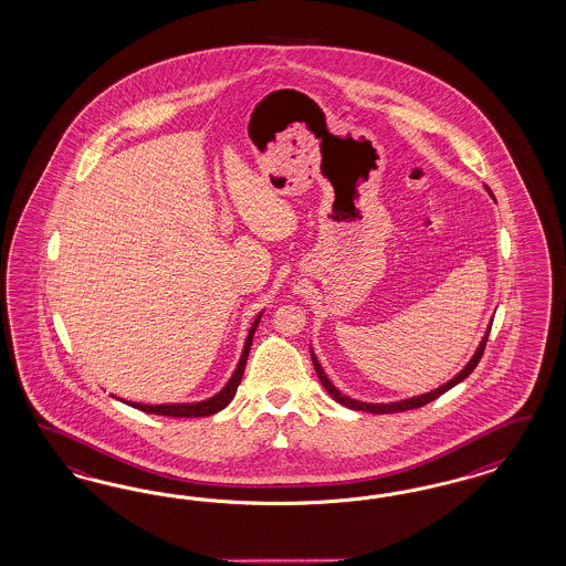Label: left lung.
Returning a JSON list of instances; mask_svg holds the SVG:
<instances>
[{
	"label": "left lung",
	"mask_w": 566,
	"mask_h": 566,
	"mask_svg": "<svg viewBox=\"0 0 566 566\" xmlns=\"http://www.w3.org/2000/svg\"><path fill=\"white\" fill-rule=\"evenodd\" d=\"M488 336H490V329H488V334L483 336V340H481L480 348H478V353L473 355V359L467 363V367H464L463 371L459 374L457 377H452L448 384L444 386H440V388H436V390H431L428 395L415 396V398H409V400H400V402H392V405H369V402H360V400H353V398H348V396H344L343 392H338L334 386H332V381L327 379L326 374H324V369H322V365H319V360L315 359V355L311 353V359H313V365H315V371H317V377H319V381H322V386L326 388L327 395L332 396L336 402H340L344 407H348V409H353V411H365V412H376V415H381V412H402V411H411V409H419V407H426L428 402L431 400H436V398H440V396L448 392L450 388H454L457 384H461L464 377L471 376L473 374V369L478 367V363H480L481 357H483V350H485V343H488Z\"/></svg>",
	"instance_id": "obj_1"
}]
</instances>
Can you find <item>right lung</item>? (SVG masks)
I'll list each match as a JSON object with an SVG mask.
<instances>
[{"instance_id": "right-lung-1", "label": "right lung", "mask_w": 566, "mask_h": 566, "mask_svg": "<svg viewBox=\"0 0 566 566\" xmlns=\"http://www.w3.org/2000/svg\"><path fill=\"white\" fill-rule=\"evenodd\" d=\"M259 319L261 315H258V319L253 322V326L249 329V336H247V343L242 348V357L239 360V367L237 371L230 377V381L223 386L222 392L203 400V402H192V405H138V402H130V407H135L138 411L151 412V415H164V417H209L213 412L222 411L223 407H228V402L237 395V388H239L240 379L244 374V365H247V357H249V350H251V344H253V334L259 326Z\"/></svg>"}]
</instances>
